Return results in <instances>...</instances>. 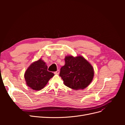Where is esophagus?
<instances>
[{
  "mask_svg": "<svg viewBox=\"0 0 125 125\" xmlns=\"http://www.w3.org/2000/svg\"><path fill=\"white\" fill-rule=\"evenodd\" d=\"M54 73L56 74H58L59 73V70H57L56 71L54 72Z\"/></svg>",
  "mask_w": 125,
  "mask_h": 125,
  "instance_id": "obj_1",
  "label": "esophagus"
}]
</instances>
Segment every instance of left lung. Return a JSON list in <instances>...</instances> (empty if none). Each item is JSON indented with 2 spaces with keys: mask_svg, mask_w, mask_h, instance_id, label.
I'll return each instance as SVG.
<instances>
[{
  "mask_svg": "<svg viewBox=\"0 0 125 125\" xmlns=\"http://www.w3.org/2000/svg\"><path fill=\"white\" fill-rule=\"evenodd\" d=\"M59 76L64 84L73 90L84 89L93 80L94 70L92 65L83 57L66 56Z\"/></svg>",
  "mask_w": 125,
  "mask_h": 125,
  "instance_id": "1",
  "label": "left lung"
}]
</instances>
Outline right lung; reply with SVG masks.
<instances>
[{
  "instance_id": "1",
  "label": "right lung",
  "mask_w": 125,
  "mask_h": 125,
  "mask_svg": "<svg viewBox=\"0 0 125 125\" xmlns=\"http://www.w3.org/2000/svg\"><path fill=\"white\" fill-rule=\"evenodd\" d=\"M54 74L47 70V66L41 59L32 63L24 74L28 86L34 90H40L46 85Z\"/></svg>"
}]
</instances>
